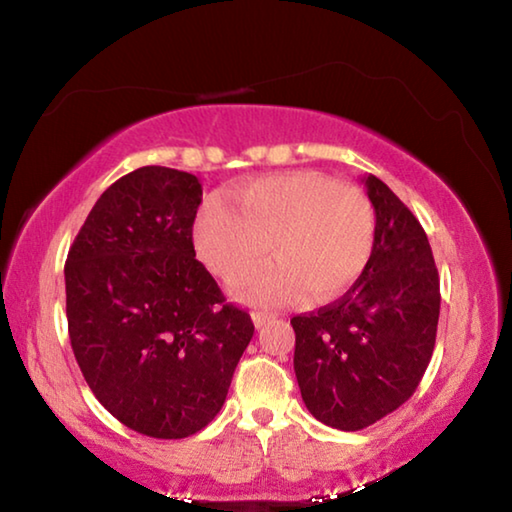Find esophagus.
I'll return each mask as SVG.
<instances>
[{
  "label": "esophagus",
  "instance_id": "1",
  "mask_svg": "<svg viewBox=\"0 0 512 512\" xmlns=\"http://www.w3.org/2000/svg\"><path fill=\"white\" fill-rule=\"evenodd\" d=\"M253 320H255V325L257 327H262V325H266L268 320H271V314H266V311H255L253 314Z\"/></svg>",
  "mask_w": 512,
  "mask_h": 512
}]
</instances>
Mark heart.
Listing matches in <instances>:
<instances>
[{
  "label": "heart",
  "mask_w": 512,
  "mask_h": 512,
  "mask_svg": "<svg viewBox=\"0 0 512 512\" xmlns=\"http://www.w3.org/2000/svg\"><path fill=\"white\" fill-rule=\"evenodd\" d=\"M375 235L368 198L316 171L228 189L201 207L192 230L198 257L225 282L255 271L271 250L277 264L235 284L241 300L264 307L345 296L366 273Z\"/></svg>",
  "instance_id": "1"
}]
</instances>
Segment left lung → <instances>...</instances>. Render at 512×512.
I'll return each mask as SVG.
<instances>
[{"label": "left lung", "mask_w": 512, "mask_h": 512, "mask_svg": "<svg viewBox=\"0 0 512 512\" xmlns=\"http://www.w3.org/2000/svg\"><path fill=\"white\" fill-rule=\"evenodd\" d=\"M375 253L359 282L311 314L291 318L296 370L309 413L359 431L409 400L427 370L440 314V280L420 221L377 176Z\"/></svg>", "instance_id": "obj_1"}]
</instances>
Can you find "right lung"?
<instances>
[{
    "label": "right lung",
    "mask_w": 512,
    "mask_h": 512,
    "mask_svg": "<svg viewBox=\"0 0 512 512\" xmlns=\"http://www.w3.org/2000/svg\"><path fill=\"white\" fill-rule=\"evenodd\" d=\"M201 198L187 171L126 173L94 203L65 264L83 377L103 409L151 438H187L214 420L255 332L196 259Z\"/></svg>",
    "instance_id": "add662e5"
}]
</instances>
